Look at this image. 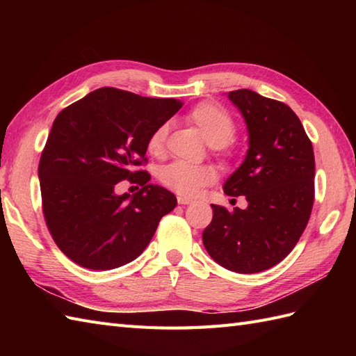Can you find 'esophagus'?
<instances>
[{"instance_id":"1","label":"esophagus","mask_w":356,"mask_h":356,"mask_svg":"<svg viewBox=\"0 0 356 356\" xmlns=\"http://www.w3.org/2000/svg\"><path fill=\"white\" fill-rule=\"evenodd\" d=\"M177 202H179V205H190V203H193V199H190V197H184V195H179V197H177Z\"/></svg>"}]
</instances>
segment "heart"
Returning a JSON list of instances; mask_svg holds the SVG:
<instances>
[{
	"label": "heart",
	"instance_id": "heart-1",
	"mask_svg": "<svg viewBox=\"0 0 356 356\" xmlns=\"http://www.w3.org/2000/svg\"><path fill=\"white\" fill-rule=\"evenodd\" d=\"M188 120L197 127L202 138L211 147H216L225 154H229L228 142L236 134V120L229 111L216 102H202L188 113ZM168 134V124L157 125L147 139V151L151 156H162ZM163 186L180 195H195L203 188L213 185L217 172L209 165H193L186 162H171L159 172Z\"/></svg>",
	"mask_w": 356,
	"mask_h": 356
}]
</instances>
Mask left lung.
Masks as SVG:
<instances>
[{
	"mask_svg": "<svg viewBox=\"0 0 356 356\" xmlns=\"http://www.w3.org/2000/svg\"><path fill=\"white\" fill-rule=\"evenodd\" d=\"M228 97L246 120L249 149L223 190L231 197L245 195L248 208L211 205L214 216L202 240L223 268L254 274L282 261L306 229L315 199V157L301 120L286 104L246 88Z\"/></svg>",
	"mask_w": 356,
	"mask_h": 356,
	"instance_id": "8db88e82",
	"label": "left lung"
}]
</instances>
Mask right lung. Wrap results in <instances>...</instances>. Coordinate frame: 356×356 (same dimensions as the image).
<instances>
[{"instance_id": "1", "label": "right lung", "mask_w": 356, "mask_h": 356, "mask_svg": "<svg viewBox=\"0 0 356 356\" xmlns=\"http://www.w3.org/2000/svg\"><path fill=\"white\" fill-rule=\"evenodd\" d=\"M184 102L104 87L56 116L38 166L42 214L58 248L87 269L133 261L153 238L176 195L149 185L147 139ZM128 179L141 190L118 196Z\"/></svg>"}]
</instances>
